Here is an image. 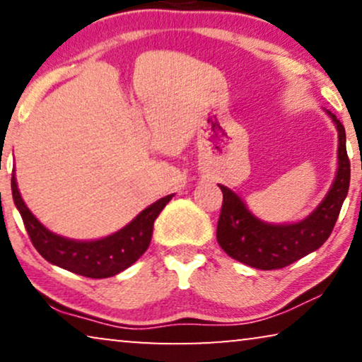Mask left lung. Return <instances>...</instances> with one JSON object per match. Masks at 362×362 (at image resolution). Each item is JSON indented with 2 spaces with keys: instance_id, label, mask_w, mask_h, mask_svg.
Returning <instances> with one entry per match:
<instances>
[{
  "instance_id": "obj_1",
  "label": "left lung",
  "mask_w": 362,
  "mask_h": 362,
  "mask_svg": "<svg viewBox=\"0 0 362 362\" xmlns=\"http://www.w3.org/2000/svg\"><path fill=\"white\" fill-rule=\"evenodd\" d=\"M325 112L338 130V168L323 201L305 219L291 224H270L252 214L234 191L219 185L224 201L217 222V242L232 259L259 270L284 269L328 240L348 196L351 165L346 151L344 127L329 110Z\"/></svg>"
}]
</instances>
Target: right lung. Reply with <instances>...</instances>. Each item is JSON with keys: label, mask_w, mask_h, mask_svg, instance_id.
<instances>
[{"label": "right lung", "mask_w": 362, "mask_h": 362, "mask_svg": "<svg viewBox=\"0 0 362 362\" xmlns=\"http://www.w3.org/2000/svg\"><path fill=\"white\" fill-rule=\"evenodd\" d=\"M11 191L16 209L23 217L29 239L36 250L49 264L61 267L88 279H108L135 264L145 254L151 242L153 224L175 194L165 196L143 209L130 224L113 234L97 240H74L57 235L42 226L28 209L18 189L16 175L13 173Z\"/></svg>", "instance_id": "obj_1"}]
</instances>
